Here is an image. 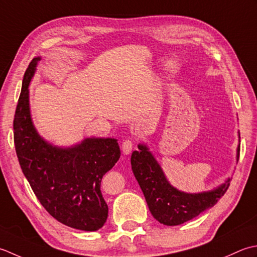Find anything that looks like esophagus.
Instances as JSON below:
<instances>
[{"mask_svg":"<svg viewBox=\"0 0 257 257\" xmlns=\"http://www.w3.org/2000/svg\"><path fill=\"white\" fill-rule=\"evenodd\" d=\"M133 146H134L133 141H131V140L124 141V142L122 143V151H123L124 155L131 154V152H132V150H133Z\"/></svg>","mask_w":257,"mask_h":257,"instance_id":"obj_1","label":"esophagus"}]
</instances>
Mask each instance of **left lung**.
Segmentation results:
<instances>
[{
	"label": "left lung",
	"mask_w": 257,
	"mask_h": 257,
	"mask_svg": "<svg viewBox=\"0 0 257 257\" xmlns=\"http://www.w3.org/2000/svg\"><path fill=\"white\" fill-rule=\"evenodd\" d=\"M131 156L132 171L142 190L152 215L167 226L181 225L215 205L227 191L231 177L211 191L186 193L177 190L167 181L161 165L144 143L138 145ZM239 158V144L236 160Z\"/></svg>",
	"instance_id": "obj_1"
}]
</instances>
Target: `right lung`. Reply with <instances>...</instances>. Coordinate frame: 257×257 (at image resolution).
<instances>
[{"mask_svg": "<svg viewBox=\"0 0 257 257\" xmlns=\"http://www.w3.org/2000/svg\"><path fill=\"white\" fill-rule=\"evenodd\" d=\"M41 57L26 70L14 115V144L21 169L40 203L62 224L93 232L106 222L108 207L101 181L121 156L116 139L86 138L62 148L36 131L30 108L31 80Z\"/></svg>", "mask_w": 257, "mask_h": 257, "instance_id": "add662e5", "label": "right lung"}]
</instances>
